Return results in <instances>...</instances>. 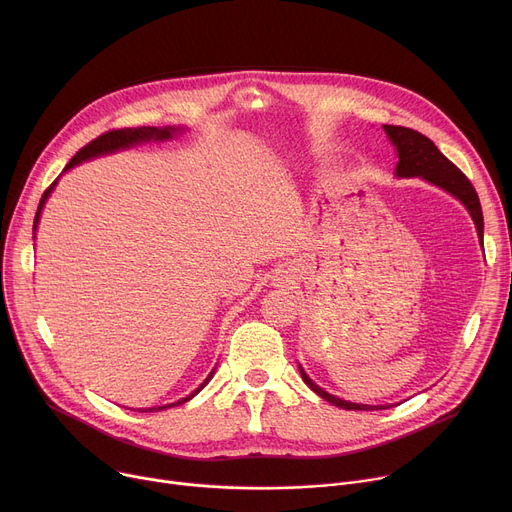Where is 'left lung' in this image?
Returning <instances> with one entry per match:
<instances>
[{"label":"left lung","instance_id":"8db88e82","mask_svg":"<svg viewBox=\"0 0 512 512\" xmlns=\"http://www.w3.org/2000/svg\"><path fill=\"white\" fill-rule=\"evenodd\" d=\"M384 130L390 137V141L394 143L396 151H398V164H396V176L409 178V176H421L429 182H434L436 186L444 188L450 195H454L456 199H461L463 205L469 209L471 218L477 226L479 238L483 236V213H481V205H479V197L475 193L473 184L469 182V178L456 168L452 161L440 153V149L429 141L425 134L413 130V128H405V126H390L384 124ZM301 375L305 384L319 394L324 400L332 402V405L340 407V409H348V411H375L382 407H371V405H355V402H348L342 398H336L332 394H328L326 390H321L317 384H313L307 373L301 369Z\"/></svg>","mask_w":512,"mask_h":512}]
</instances>
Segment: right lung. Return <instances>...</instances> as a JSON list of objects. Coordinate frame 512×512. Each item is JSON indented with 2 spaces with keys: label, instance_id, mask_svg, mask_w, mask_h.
Instances as JSON below:
<instances>
[{
  "label": "right lung",
  "instance_id": "1",
  "mask_svg": "<svg viewBox=\"0 0 512 512\" xmlns=\"http://www.w3.org/2000/svg\"><path fill=\"white\" fill-rule=\"evenodd\" d=\"M174 130H176V128H118V130H107V132H103V134H101V137L93 139L91 143H87L83 149H80V151H78V153L68 161L66 170H68V168H72V166H76V164H80V161L89 159V157H95V155H101V153H112V151H116V149L130 147V145H134V143L151 141V139H155V141L170 139ZM53 184H56V180H53V182L49 184V188H47V191L43 193V197H41V201H39V207H37V213H35V224H33V230L37 228V222H39V215H41L43 203H45V199L49 197ZM209 378H211V373H209ZM209 378L201 384V388H197L191 396H186V398L178 400L176 405H182V402L191 400L195 394H199V392L203 390V386L209 382ZM168 407H174V405H168ZM161 409H166V407H157L155 411H161ZM145 411H153V409H145Z\"/></svg>",
  "mask_w": 512,
  "mask_h": 512
}]
</instances>
